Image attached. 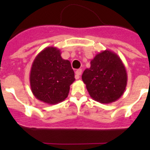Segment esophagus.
I'll use <instances>...</instances> for the list:
<instances>
[{"instance_id":"esophagus-1","label":"esophagus","mask_w":150,"mask_h":150,"mask_svg":"<svg viewBox=\"0 0 150 150\" xmlns=\"http://www.w3.org/2000/svg\"><path fill=\"white\" fill-rule=\"evenodd\" d=\"M82 73V69H78L75 71V78L76 79H79L80 78V75H81Z\"/></svg>"}]
</instances>
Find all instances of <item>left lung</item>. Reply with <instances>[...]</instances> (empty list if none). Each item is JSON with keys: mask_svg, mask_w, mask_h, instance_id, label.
<instances>
[{"mask_svg": "<svg viewBox=\"0 0 150 150\" xmlns=\"http://www.w3.org/2000/svg\"><path fill=\"white\" fill-rule=\"evenodd\" d=\"M82 80L93 100L102 104L114 102L124 93L128 81L121 59L110 50L99 53L85 69Z\"/></svg>", "mask_w": 150, "mask_h": 150, "instance_id": "obj_1", "label": "left lung"}]
</instances>
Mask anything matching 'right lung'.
<instances>
[{
    "instance_id": "right-lung-1",
    "label": "right lung",
    "mask_w": 150,
    "mask_h": 150,
    "mask_svg": "<svg viewBox=\"0 0 150 150\" xmlns=\"http://www.w3.org/2000/svg\"><path fill=\"white\" fill-rule=\"evenodd\" d=\"M75 81L70 62L62 59L61 51L56 47L42 50L32 64L31 91L36 99L44 103L56 104L64 101Z\"/></svg>"
}]
</instances>
